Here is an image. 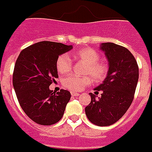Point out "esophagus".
<instances>
[{"mask_svg":"<svg viewBox=\"0 0 152 152\" xmlns=\"http://www.w3.org/2000/svg\"><path fill=\"white\" fill-rule=\"evenodd\" d=\"M71 95L73 96H79L80 94L78 93V92H74V91H71Z\"/></svg>","mask_w":152,"mask_h":152,"instance_id":"34e87169","label":"esophagus"}]
</instances>
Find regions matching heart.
Segmentation results:
<instances>
[{"instance_id": "b5f03b06", "label": "heart", "mask_w": 152, "mask_h": 152, "mask_svg": "<svg viewBox=\"0 0 152 152\" xmlns=\"http://www.w3.org/2000/svg\"><path fill=\"white\" fill-rule=\"evenodd\" d=\"M75 60L82 61L87 64L84 74H90L95 81L101 82L107 76L109 66L105 61H100L98 52L92 48L85 47L77 50L73 53ZM72 61L67 54H62L56 60V69L60 74H66L72 68ZM90 76L78 77L75 75H69L63 78L62 83L64 88L74 91L83 90L85 87L91 84Z\"/></svg>"}]
</instances>
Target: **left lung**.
Returning <instances> with one entry per match:
<instances>
[{
  "label": "left lung",
  "mask_w": 152,
  "mask_h": 152,
  "mask_svg": "<svg viewBox=\"0 0 152 152\" xmlns=\"http://www.w3.org/2000/svg\"><path fill=\"white\" fill-rule=\"evenodd\" d=\"M109 64L108 74L102 84L94 88L98 99L89 93L91 102L85 113L90 122L97 126H110L122 117L133 102L138 81V66L133 54L125 47L112 42L102 43Z\"/></svg>",
  "instance_id": "obj_1"
}]
</instances>
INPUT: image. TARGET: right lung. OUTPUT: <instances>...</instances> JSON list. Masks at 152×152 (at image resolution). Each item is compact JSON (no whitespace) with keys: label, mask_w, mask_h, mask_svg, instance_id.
Instances as JSON below:
<instances>
[{"label":"right lung","mask_w":152,"mask_h":152,"mask_svg":"<svg viewBox=\"0 0 152 152\" xmlns=\"http://www.w3.org/2000/svg\"><path fill=\"white\" fill-rule=\"evenodd\" d=\"M72 46L43 41L31 45L20 52L13 74V86L23 110L41 125H51L64 115L70 92L50 90L58 78L56 60Z\"/></svg>","instance_id":"1"}]
</instances>
